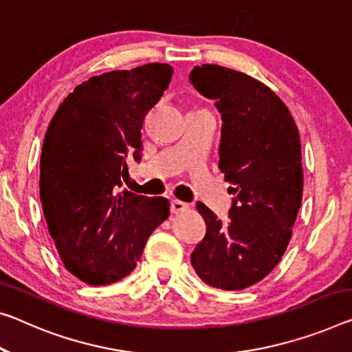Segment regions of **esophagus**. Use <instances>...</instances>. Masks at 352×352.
Segmentation results:
<instances>
[{
    "instance_id": "34e87169",
    "label": "esophagus",
    "mask_w": 352,
    "mask_h": 352,
    "mask_svg": "<svg viewBox=\"0 0 352 352\" xmlns=\"http://www.w3.org/2000/svg\"><path fill=\"white\" fill-rule=\"evenodd\" d=\"M188 208H189V205L185 204V202H182V200H177V199L170 200V211L174 214L183 213V211H188Z\"/></svg>"
}]
</instances>
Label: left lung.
Segmentation results:
<instances>
[{"label": "left lung", "instance_id": "obj_1", "mask_svg": "<svg viewBox=\"0 0 352 352\" xmlns=\"http://www.w3.org/2000/svg\"><path fill=\"white\" fill-rule=\"evenodd\" d=\"M189 81L221 113L219 169L235 194L227 222L204 204L206 233L191 263L206 285L244 289L274 270L302 200L300 139L285 103L241 72L196 65Z\"/></svg>", "mask_w": 352, "mask_h": 352}]
</instances>
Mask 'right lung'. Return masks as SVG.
Segmentation results:
<instances>
[{
	"instance_id": "right-lung-1",
	"label": "right lung",
	"mask_w": 352,
	"mask_h": 352,
	"mask_svg": "<svg viewBox=\"0 0 352 352\" xmlns=\"http://www.w3.org/2000/svg\"><path fill=\"white\" fill-rule=\"evenodd\" d=\"M167 64L92 76L50 122L41 155V202L67 271L89 285L114 283L136 267L169 200L120 189L126 163L142 158L144 117L172 78Z\"/></svg>"
}]
</instances>
